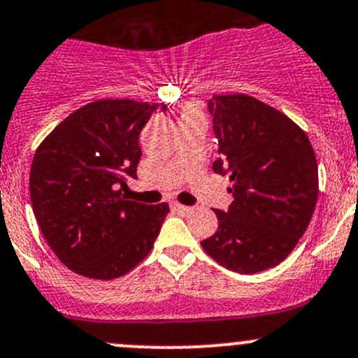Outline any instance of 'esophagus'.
Returning a JSON list of instances; mask_svg holds the SVG:
<instances>
[{
	"instance_id": "34e87169",
	"label": "esophagus",
	"mask_w": 358,
	"mask_h": 358,
	"mask_svg": "<svg viewBox=\"0 0 358 358\" xmlns=\"http://www.w3.org/2000/svg\"><path fill=\"white\" fill-rule=\"evenodd\" d=\"M173 209H175L176 214H180V215H188L192 212V207L182 206V203H173Z\"/></svg>"
}]
</instances>
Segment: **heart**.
Here are the masks:
<instances>
[{"label":"heart","mask_w":358,"mask_h":358,"mask_svg":"<svg viewBox=\"0 0 358 358\" xmlns=\"http://www.w3.org/2000/svg\"><path fill=\"white\" fill-rule=\"evenodd\" d=\"M200 110L197 105H187L185 108H183V113H182V120L183 119H200Z\"/></svg>","instance_id":"1"}]
</instances>
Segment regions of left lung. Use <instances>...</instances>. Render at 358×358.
Wrapping results in <instances>:
<instances>
[{
  "mask_svg": "<svg viewBox=\"0 0 358 358\" xmlns=\"http://www.w3.org/2000/svg\"><path fill=\"white\" fill-rule=\"evenodd\" d=\"M233 203L215 209L217 231L200 245L219 265L257 273L278 265L308 229L317 200V163L308 136L287 115L246 95L207 103Z\"/></svg>",
  "mask_w": 358,
  "mask_h": 358,
  "instance_id": "left-lung-1",
  "label": "left lung"
}]
</instances>
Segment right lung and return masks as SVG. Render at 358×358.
<instances>
[{
  "label": "right lung",
  "instance_id": "1",
  "mask_svg": "<svg viewBox=\"0 0 358 358\" xmlns=\"http://www.w3.org/2000/svg\"><path fill=\"white\" fill-rule=\"evenodd\" d=\"M166 105L100 100L85 105L47 136L30 168V200L45 241L73 272L112 280L148 257L166 203L127 200L137 178L139 134Z\"/></svg>",
  "mask_w": 358,
  "mask_h": 358
}]
</instances>
